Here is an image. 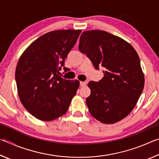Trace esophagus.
<instances>
[{"mask_svg":"<svg viewBox=\"0 0 159 159\" xmlns=\"http://www.w3.org/2000/svg\"><path fill=\"white\" fill-rule=\"evenodd\" d=\"M80 86H82V87H83V86L86 85V82L80 81Z\"/></svg>","mask_w":159,"mask_h":159,"instance_id":"obj_1","label":"esophagus"}]
</instances>
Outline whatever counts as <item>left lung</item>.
Instances as JSON below:
<instances>
[{
    "mask_svg": "<svg viewBox=\"0 0 159 159\" xmlns=\"http://www.w3.org/2000/svg\"><path fill=\"white\" fill-rule=\"evenodd\" d=\"M79 49L96 69H104V77L90 81L86 104L93 116L103 123L120 121L133 111L144 89V76L136 50L121 38L107 31H85Z\"/></svg>",
    "mask_w": 159,
    "mask_h": 159,
    "instance_id": "1",
    "label": "left lung"
}]
</instances>
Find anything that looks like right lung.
Returning <instances> with one entry per match:
<instances>
[{
  "label": "right lung",
  "instance_id": "1",
  "mask_svg": "<svg viewBox=\"0 0 159 159\" xmlns=\"http://www.w3.org/2000/svg\"><path fill=\"white\" fill-rule=\"evenodd\" d=\"M81 30H56L34 41L18 61L15 71L19 98L38 119L50 121L63 116L80 82L58 76ZM66 71L67 68L64 67Z\"/></svg>",
  "mask_w": 159,
  "mask_h": 159
}]
</instances>
